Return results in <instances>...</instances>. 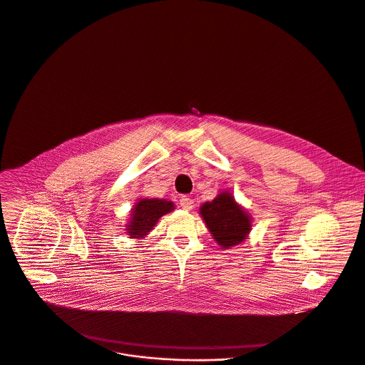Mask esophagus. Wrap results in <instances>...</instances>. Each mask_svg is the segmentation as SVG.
Here are the masks:
<instances>
[{
    "mask_svg": "<svg viewBox=\"0 0 365 365\" xmlns=\"http://www.w3.org/2000/svg\"><path fill=\"white\" fill-rule=\"evenodd\" d=\"M180 205H181V208L182 210H187V211H190V210H192V207H194V201H192V198H190V197H181L180 198Z\"/></svg>",
    "mask_w": 365,
    "mask_h": 365,
    "instance_id": "1",
    "label": "esophagus"
}]
</instances>
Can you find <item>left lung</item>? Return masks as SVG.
I'll return each mask as SVG.
<instances>
[{"label":"left lung","mask_w":365,"mask_h":365,"mask_svg":"<svg viewBox=\"0 0 365 365\" xmlns=\"http://www.w3.org/2000/svg\"><path fill=\"white\" fill-rule=\"evenodd\" d=\"M200 215L217 244L225 250L244 242L251 232L252 218L234 195L224 190L200 207Z\"/></svg>","instance_id":"left-lung-1"}]
</instances>
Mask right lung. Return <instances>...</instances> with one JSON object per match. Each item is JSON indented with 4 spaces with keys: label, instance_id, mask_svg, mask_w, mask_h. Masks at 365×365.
Segmentation results:
<instances>
[{
    "label": "right lung",
    "instance_id": "1",
    "mask_svg": "<svg viewBox=\"0 0 365 365\" xmlns=\"http://www.w3.org/2000/svg\"><path fill=\"white\" fill-rule=\"evenodd\" d=\"M174 202L161 198H140L131 210L130 221L125 224V232L130 238L144 240L158 220L174 211Z\"/></svg>",
    "mask_w": 365,
    "mask_h": 365
}]
</instances>
